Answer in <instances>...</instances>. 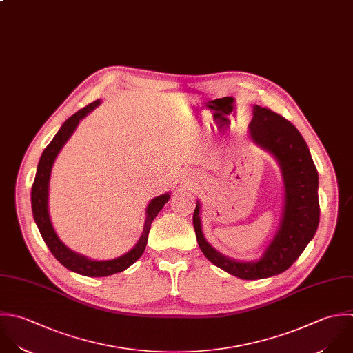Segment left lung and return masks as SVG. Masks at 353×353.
<instances>
[{"label":"left lung","instance_id":"obj_1","mask_svg":"<svg viewBox=\"0 0 353 353\" xmlns=\"http://www.w3.org/2000/svg\"><path fill=\"white\" fill-rule=\"evenodd\" d=\"M249 137L276 159L285 191L279 228L263 256L253 261H239L217 252L203 235L199 201L192 223L198 245L210 263L239 279L257 281L290 268L315 236L321 216L319 176L304 137L279 114L253 105Z\"/></svg>","mask_w":353,"mask_h":353}]
</instances>
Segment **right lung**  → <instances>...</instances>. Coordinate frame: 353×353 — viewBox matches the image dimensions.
<instances>
[{"instance_id": "obj_1", "label": "right lung", "mask_w": 353, "mask_h": 353, "mask_svg": "<svg viewBox=\"0 0 353 353\" xmlns=\"http://www.w3.org/2000/svg\"><path fill=\"white\" fill-rule=\"evenodd\" d=\"M101 100H96L92 104L86 105L85 108L79 110L74 115H71L59 129V132L54 134L49 145L43 150L38 166L37 173L34 179V184L31 188V209H32V217L34 221L39 230V234L49 248L50 253L54 256V259L64 265L67 270L90 278H100V276H110L112 274H118L129 268L132 264H134L141 254L145 250L147 241H148V232L151 228V223L157 217V214L162 210L165 203L170 199V192H165L159 196H155L150 201L147 209H145V221L143 227V232L137 243L125 254L112 259V260H92L86 256H82L70 248H67L61 239L57 236L52 221L49 216V181H50V173L52 166L54 163L56 157L59 155L63 145L67 143V140L71 137L74 130L77 129L81 119H83L89 112H92L97 105H100Z\"/></svg>"}]
</instances>
